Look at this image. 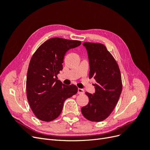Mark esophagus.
Segmentation results:
<instances>
[{
    "mask_svg": "<svg viewBox=\"0 0 150 150\" xmlns=\"http://www.w3.org/2000/svg\"><path fill=\"white\" fill-rule=\"evenodd\" d=\"M78 93L79 94H83L84 93V90L83 89L78 88Z\"/></svg>",
    "mask_w": 150,
    "mask_h": 150,
    "instance_id": "34e87169",
    "label": "esophagus"
}]
</instances>
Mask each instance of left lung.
I'll use <instances>...</instances> for the list:
<instances>
[{"mask_svg": "<svg viewBox=\"0 0 150 150\" xmlns=\"http://www.w3.org/2000/svg\"><path fill=\"white\" fill-rule=\"evenodd\" d=\"M83 45L89 59V78H93L96 83L94 84V93H86L89 103L81 108V112L91 121H102L110 115L120 97V70L114 57L103 44L84 42Z\"/></svg>", "mask_w": 150, "mask_h": 150, "instance_id": "8db88e82", "label": "left lung"}]
</instances>
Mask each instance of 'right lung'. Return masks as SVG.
<instances>
[{
	"instance_id": "1",
	"label": "right lung",
	"mask_w": 150,
	"mask_h": 150,
	"mask_svg": "<svg viewBox=\"0 0 150 150\" xmlns=\"http://www.w3.org/2000/svg\"><path fill=\"white\" fill-rule=\"evenodd\" d=\"M81 44L79 40L51 38L40 45L32 57L27 74V98L39 120L48 122L57 118L66 99L78 92L76 86L62 84L57 74L62 70L67 51Z\"/></svg>"
}]
</instances>
